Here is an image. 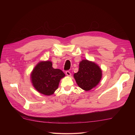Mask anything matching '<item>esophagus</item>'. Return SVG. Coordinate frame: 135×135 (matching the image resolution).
I'll list each match as a JSON object with an SVG mask.
<instances>
[{"mask_svg": "<svg viewBox=\"0 0 135 135\" xmlns=\"http://www.w3.org/2000/svg\"><path fill=\"white\" fill-rule=\"evenodd\" d=\"M66 74L68 76H71V73H70V72L69 71H66Z\"/></svg>", "mask_w": 135, "mask_h": 135, "instance_id": "34e87169", "label": "esophagus"}]
</instances>
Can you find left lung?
Masks as SVG:
<instances>
[{"mask_svg": "<svg viewBox=\"0 0 135 135\" xmlns=\"http://www.w3.org/2000/svg\"><path fill=\"white\" fill-rule=\"evenodd\" d=\"M77 84L84 91H89L99 83L102 70L95 62L83 60L79 63V70L74 74Z\"/></svg>", "mask_w": 135, "mask_h": 135, "instance_id": "obj_1", "label": "left lung"}]
</instances>
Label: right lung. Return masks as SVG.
Listing matches in <instances>:
<instances>
[{"label":"right lung","mask_w":135,"mask_h":135,"mask_svg":"<svg viewBox=\"0 0 135 135\" xmlns=\"http://www.w3.org/2000/svg\"><path fill=\"white\" fill-rule=\"evenodd\" d=\"M65 76V74L60 69L53 68L51 61H41L32 70L31 80L38 92L50 96L58 88L61 79Z\"/></svg>","instance_id":"obj_1"}]
</instances>
